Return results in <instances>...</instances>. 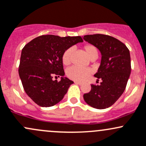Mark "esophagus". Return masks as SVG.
<instances>
[{
	"mask_svg": "<svg viewBox=\"0 0 146 146\" xmlns=\"http://www.w3.org/2000/svg\"><path fill=\"white\" fill-rule=\"evenodd\" d=\"M74 83L75 84H77V85H82V82H78V81H74Z\"/></svg>",
	"mask_w": 146,
	"mask_h": 146,
	"instance_id": "34e87169",
	"label": "esophagus"
}]
</instances>
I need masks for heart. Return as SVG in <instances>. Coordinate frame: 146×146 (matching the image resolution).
I'll return each mask as SVG.
<instances>
[{"mask_svg": "<svg viewBox=\"0 0 146 146\" xmlns=\"http://www.w3.org/2000/svg\"><path fill=\"white\" fill-rule=\"evenodd\" d=\"M84 52L86 54L89 59H96L98 56L97 48L92 44H85L82 47ZM73 53V49L68 48L64 52L62 55V63L64 66H68L71 61V55ZM92 73V70L90 68H80L78 67H70L67 69V77L73 80L82 81L86 79Z\"/></svg>", "mask_w": 146, "mask_h": 146, "instance_id": "heart-1", "label": "heart"}]
</instances>
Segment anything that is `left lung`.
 <instances>
[{"instance_id": "1", "label": "left lung", "mask_w": 146, "mask_h": 146, "mask_svg": "<svg viewBox=\"0 0 146 146\" xmlns=\"http://www.w3.org/2000/svg\"><path fill=\"white\" fill-rule=\"evenodd\" d=\"M83 38L101 52V65L94 76L102 80L100 85H91L84 100L93 108L104 109L114 104L125 91L131 73L129 50L123 42L107 35H87Z\"/></svg>"}]
</instances>
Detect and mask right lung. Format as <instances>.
<instances>
[{
    "label": "right lung",
    "instance_id": "obj_1",
    "mask_svg": "<svg viewBox=\"0 0 146 146\" xmlns=\"http://www.w3.org/2000/svg\"><path fill=\"white\" fill-rule=\"evenodd\" d=\"M80 42H83L80 36L42 35L22 49L19 77L25 92L38 106H53L67 93L73 82L63 77L65 73L61 58L67 49ZM54 75L62 76L59 82L53 80Z\"/></svg>",
    "mask_w": 146,
    "mask_h": 146
}]
</instances>
